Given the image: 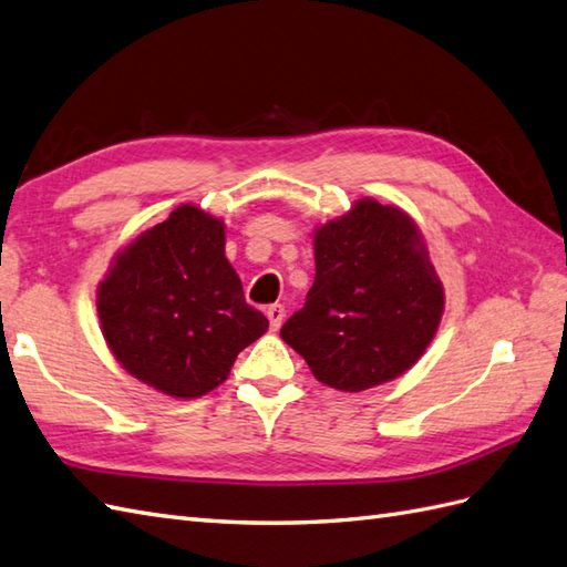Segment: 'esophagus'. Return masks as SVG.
<instances>
[{
  "instance_id": "34e87169",
  "label": "esophagus",
  "mask_w": 567,
  "mask_h": 567,
  "mask_svg": "<svg viewBox=\"0 0 567 567\" xmlns=\"http://www.w3.org/2000/svg\"><path fill=\"white\" fill-rule=\"evenodd\" d=\"M268 321H270V328L272 331H278V328L282 326V321H285V307L282 305H272V307H268Z\"/></svg>"
}]
</instances>
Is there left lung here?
<instances>
[{"label": "left lung", "mask_w": 567, "mask_h": 567, "mask_svg": "<svg viewBox=\"0 0 567 567\" xmlns=\"http://www.w3.org/2000/svg\"><path fill=\"white\" fill-rule=\"evenodd\" d=\"M313 258L305 307L280 331L311 374L358 393L411 370L444 313V287L415 219L362 197L313 229Z\"/></svg>", "instance_id": "left-lung-1"}]
</instances>
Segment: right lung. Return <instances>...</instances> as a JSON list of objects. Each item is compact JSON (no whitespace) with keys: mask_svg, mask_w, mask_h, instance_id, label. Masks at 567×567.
I'll list each match as a JSON object with an SVG mask.
<instances>
[{"mask_svg":"<svg viewBox=\"0 0 567 567\" xmlns=\"http://www.w3.org/2000/svg\"><path fill=\"white\" fill-rule=\"evenodd\" d=\"M224 221L181 205L123 246L96 289L101 333L123 370L174 399L227 381L246 346L268 331L224 256Z\"/></svg>","mask_w":567,"mask_h":567,"instance_id":"1","label":"right lung"}]
</instances>
